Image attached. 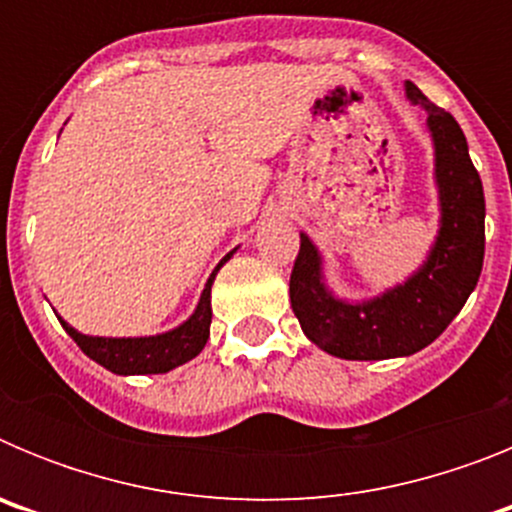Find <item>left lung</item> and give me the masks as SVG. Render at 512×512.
Segmentation results:
<instances>
[{
    "label": "left lung",
    "mask_w": 512,
    "mask_h": 512,
    "mask_svg": "<svg viewBox=\"0 0 512 512\" xmlns=\"http://www.w3.org/2000/svg\"><path fill=\"white\" fill-rule=\"evenodd\" d=\"M410 104L425 110L433 143L438 189V233L423 264L402 284L369 300H343L325 282V261L310 235L300 233V253L289 277V300L302 333L325 354L348 361H382L431 346L479 282L485 261V192L469 158L459 122L436 107L413 81Z\"/></svg>",
    "instance_id": "obj_1"
}]
</instances>
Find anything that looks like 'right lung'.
I'll return each mask as SVG.
<instances>
[{
    "mask_svg": "<svg viewBox=\"0 0 512 512\" xmlns=\"http://www.w3.org/2000/svg\"><path fill=\"white\" fill-rule=\"evenodd\" d=\"M233 253L235 248L215 266V271H212L210 279H207L205 289H202L200 295V302H197L192 315H189L182 325H176V328L166 330V333L133 338L87 336V333H79L74 325L66 323L61 315H58V320H61L63 330L74 338L76 346H79L89 359L97 361L99 366L110 369L112 374H122V377H130V374H166L171 372V369H176V366L192 361L194 356L205 348L207 338H210L212 323V282H215V274L220 271V266H223Z\"/></svg>",
    "mask_w": 512,
    "mask_h": 512,
    "instance_id": "1",
    "label": "right lung"
}]
</instances>
